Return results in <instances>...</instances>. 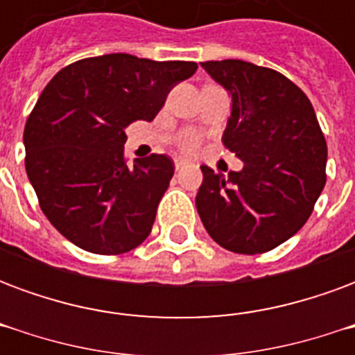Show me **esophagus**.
<instances>
[{
    "mask_svg": "<svg viewBox=\"0 0 355 355\" xmlns=\"http://www.w3.org/2000/svg\"><path fill=\"white\" fill-rule=\"evenodd\" d=\"M184 165H186V162H182V159H175V169H177V171L182 169Z\"/></svg>",
    "mask_w": 355,
    "mask_h": 355,
    "instance_id": "esophagus-1",
    "label": "esophagus"
}]
</instances>
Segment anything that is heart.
I'll use <instances>...</instances> for the list:
<instances>
[{"label": "heart", "instance_id": "1", "mask_svg": "<svg viewBox=\"0 0 355 355\" xmlns=\"http://www.w3.org/2000/svg\"><path fill=\"white\" fill-rule=\"evenodd\" d=\"M198 144H200V135L193 131H184L180 132L177 137V146L180 152H184V154H190V152H193L196 148H198Z\"/></svg>", "mask_w": 355, "mask_h": 355}]
</instances>
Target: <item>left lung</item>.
Here are the masks:
<instances>
[{"mask_svg": "<svg viewBox=\"0 0 355 355\" xmlns=\"http://www.w3.org/2000/svg\"><path fill=\"white\" fill-rule=\"evenodd\" d=\"M232 94L223 144L243 162L239 173L201 165L196 196L201 223L232 253L272 251L312 215L327 180V144L300 89L283 73L245 60L201 62Z\"/></svg>", "mask_w": 355, "mask_h": 355, "instance_id": "8db88e82", "label": "left lung"}]
</instances>
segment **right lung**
<instances>
[{"label":"right lung","instance_id":"1","mask_svg":"<svg viewBox=\"0 0 355 355\" xmlns=\"http://www.w3.org/2000/svg\"><path fill=\"white\" fill-rule=\"evenodd\" d=\"M188 60L112 53L72 62L47 83L24 127L26 173L43 215L73 245L121 254L150 236L175 163L125 157V127L152 121Z\"/></svg>","mask_w":355,"mask_h":355}]
</instances>
